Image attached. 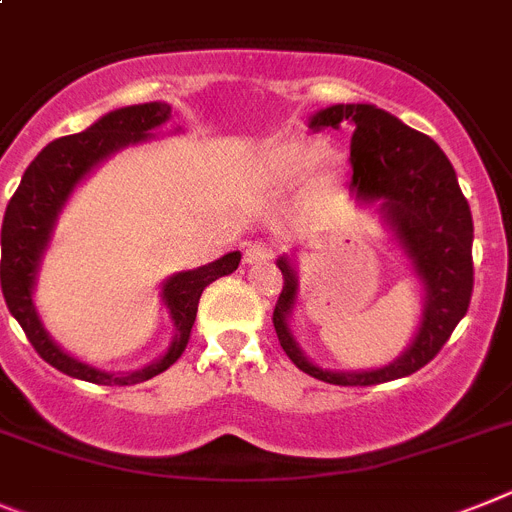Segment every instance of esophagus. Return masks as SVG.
<instances>
[{
	"mask_svg": "<svg viewBox=\"0 0 512 512\" xmlns=\"http://www.w3.org/2000/svg\"><path fill=\"white\" fill-rule=\"evenodd\" d=\"M275 255L273 244L265 242V239H255V242L247 244V250H244V260L247 262H265Z\"/></svg>",
	"mask_w": 512,
	"mask_h": 512,
	"instance_id": "esophagus-1",
	"label": "esophagus"
}]
</instances>
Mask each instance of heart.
<instances>
[{"mask_svg":"<svg viewBox=\"0 0 512 512\" xmlns=\"http://www.w3.org/2000/svg\"><path fill=\"white\" fill-rule=\"evenodd\" d=\"M327 157H330V149L322 141L293 139L273 151V167L288 177L304 175V172L319 167Z\"/></svg>","mask_w":512,"mask_h":512,"instance_id":"heart-1","label":"heart"}]
</instances>
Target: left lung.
<instances>
[{
	"mask_svg": "<svg viewBox=\"0 0 512 512\" xmlns=\"http://www.w3.org/2000/svg\"><path fill=\"white\" fill-rule=\"evenodd\" d=\"M345 121L355 126L350 190L361 201H384L386 219L428 291L420 332L399 361L379 371L335 373L317 368L301 355L288 332L286 317L296 299V275L288 260L278 262L283 291L273 309V327L283 353L299 371L335 386H376L428 366L466 314L474 288V224L456 172L430 136L373 105H332L311 118V128H337Z\"/></svg>",
	"mask_w": 512,
	"mask_h": 512,
	"instance_id": "left-lung-1",
	"label": "left lung"
}]
</instances>
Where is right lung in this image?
I'll list each match as a JSON object with an SVG mask.
<instances>
[{
  "mask_svg": "<svg viewBox=\"0 0 512 512\" xmlns=\"http://www.w3.org/2000/svg\"><path fill=\"white\" fill-rule=\"evenodd\" d=\"M167 118H170V105H164V102H144V105L113 110L105 118H100L95 126L87 128V131L51 141L30 162V167L20 180V188L15 190V195L7 203V211H4L0 283L7 309L20 322L22 332L28 335L35 353L41 355L46 363H51L56 371L74 376V379L102 386H128L167 371L188 348L203 288L224 278V275L234 273L239 268V260H242L239 252H229V255L211 262V265L188 270V273H177L175 278L164 283L162 296L172 314L177 335L170 353L164 355L162 361L154 363V366L144 368V371L118 373L115 376V373L84 366V363L74 361L71 355H66L43 330L41 319H38L33 306V283L35 273H38V262H41L43 250H46L53 221L59 216L61 206L69 198L71 190H74V185L100 159H105L115 149H121V146L146 139L151 128L162 126Z\"/></svg>",
  "mask_w": 512,
  "mask_h": 512,
  "instance_id": "obj_1",
  "label": "right lung"
}]
</instances>
